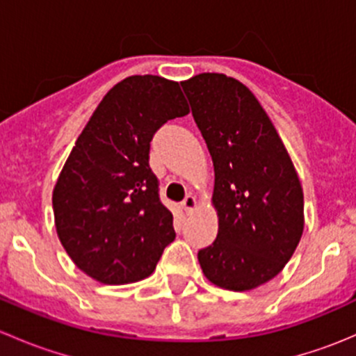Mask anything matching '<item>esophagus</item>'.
Returning <instances> with one entry per match:
<instances>
[{
    "instance_id": "obj_1",
    "label": "esophagus",
    "mask_w": 356,
    "mask_h": 356,
    "mask_svg": "<svg viewBox=\"0 0 356 356\" xmlns=\"http://www.w3.org/2000/svg\"><path fill=\"white\" fill-rule=\"evenodd\" d=\"M196 204H198V201H196L195 196L189 195V196H186L184 201H182L181 207H182V210L186 211V213H191V211L196 208Z\"/></svg>"
}]
</instances>
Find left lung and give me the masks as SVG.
Instances as JSON below:
<instances>
[{"label":"left lung","instance_id":"8db88e82","mask_svg":"<svg viewBox=\"0 0 356 356\" xmlns=\"http://www.w3.org/2000/svg\"><path fill=\"white\" fill-rule=\"evenodd\" d=\"M215 170L218 234L198 251L204 277L229 291L274 279L305 227L303 189L284 143L253 92L224 74L181 82Z\"/></svg>","mask_w":356,"mask_h":356}]
</instances>
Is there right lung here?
I'll use <instances>...</instances> for the list:
<instances>
[{
    "label": "right lung",
    "mask_w": 356,
    "mask_h": 356,
    "mask_svg": "<svg viewBox=\"0 0 356 356\" xmlns=\"http://www.w3.org/2000/svg\"><path fill=\"white\" fill-rule=\"evenodd\" d=\"M188 113L179 82L131 75L106 92L75 141L53 189V213L68 257L95 281L148 277L175 239L149 143L165 122Z\"/></svg>",
    "instance_id": "right-lung-1"
}]
</instances>
